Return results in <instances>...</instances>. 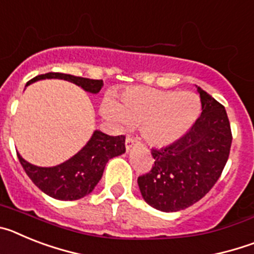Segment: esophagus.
Listing matches in <instances>:
<instances>
[{"label":"esophagus","instance_id":"obj_1","mask_svg":"<svg viewBox=\"0 0 254 254\" xmlns=\"http://www.w3.org/2000/svg\"><path fill=\"white\" fill-rule=\"evenodd\" d=\"M137 142V140H136V138H133V137H126V149H127V151H128V150H131L132 149V146H133L134 143Z\"/></svg>","mask_w":254,"mask_h":254}]
</instances>
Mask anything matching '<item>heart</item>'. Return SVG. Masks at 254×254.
Here are the masks:
<instances>
[{
  "instance_id": "heart-1",
  "label": "heart",
  "mask_w": 254,
  "mask_h": 254,
  "mask_svg": "<svg viewBox=\"0 0 254 254\" xmlns=\"http://www.w3.org/2000/svg\"><path fill=\"white\" fill-rule=\"evenodd\" d=\"M201 109L199 98L190 91H167L131 87L121 104L108 96L102 104L105 118L125 128L141 126L143 137L156 146L176 142L190 131Z\"/></svg>"
}]
</instances>
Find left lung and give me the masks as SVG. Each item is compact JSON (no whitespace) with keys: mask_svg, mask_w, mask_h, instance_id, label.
<instances>
[{"mask_svg":"<svg viewBox=\"0 0 254 254\" xmlns=\"http://www.w3.org/2000/svg\"><path fill=\"white\" fill-rule=\"evenodd\" d=\"M202 113L190 131L161 149H152V169L138 177L143 199L164 212L190 207L220 178L232 146V129L224 105L197 87Z\"/></svg>","mask_w":254,"mask_h":254,"instance_id":"left-lung-1","label":"left lung"}]
</instances>
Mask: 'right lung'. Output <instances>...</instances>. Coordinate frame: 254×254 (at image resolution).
Returning a JSON list of instances; mask_svg holds the SVG:
<instances>
[{"instance_id": "1", "label": "right lung", "mask_w": 254, "mask_h": 254, "mask_svg": "<svg viewBox=\"0 0 254 254\" xmlns=\"http://www.w3.org/2000/svg\"><path fill=\"white\" fill-rule=\"evenodd\" d=\"M44 78L66 80L91 94L99 93L103 86V80H91L60 72H48L35 76L26 84V86ZM125 140L123 134L109 136L102 131H94L90 140L77 154L64 163L51 168L33 165L22 159L19 152L17 158L29 178L42 192L56 199L73 201L93 192L102 178L108 160L126 151Z\"/></svg>"}]
</instances>
